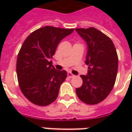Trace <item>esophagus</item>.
Here are the masks:
<instances>
[{"label": "esophagus", "instance_id": "obj_1", "mask_svg": "<svg viewBox=\"0 0 132 132\" xmlns=\"http://www.w3.org/2000/svg\"><path fill=\"white\" fill-rule=\"evenodd\" d=\"M67 76H68V77H69V78H71L74 77V75L72 74L71 73H70V72H69V73H67Z\"/></svg>", "mask_w": 132, "mask_h": 132}]
</instances>
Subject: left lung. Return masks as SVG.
<instances>
[{"label": "left lung", "mask_w": 132, "mask_h": 132, "mask_svg": "<svg viewBox=\"0 0 132 132\" xmlns=\"http://www.w3.org/2000/svg\"><path fill=\"white\" fill-rule=\"evenodd\" d=\"M88 44L87 76H80L83 84L76 89L78 98L88 105L103 101L113 88L118 69V56L112 41L94 27L76 28Z\"/></svg>", "instance_id": "8db88e82"}]
</instances>
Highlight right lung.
Wrapping results in <instances>:
<instances>
[{
    "instance_id": "1",
    "label": "right lung",
    "mask_w": 132,
    "mask_h": 132,
    "mask_svg": "<svg viewBox=\"0 0 132 132\" xmlns=\"http://www.w3.org/2000/svg\"><path fill=\"white\" fill-rule=\"evenodd\" d=\"M73 30L45 26L31 33L22 44L17 59V76L22 93L33 104L46 106L57 98L67 73L56 70L51 59L59 42Z\"/></svg>"
}]
</instances>
